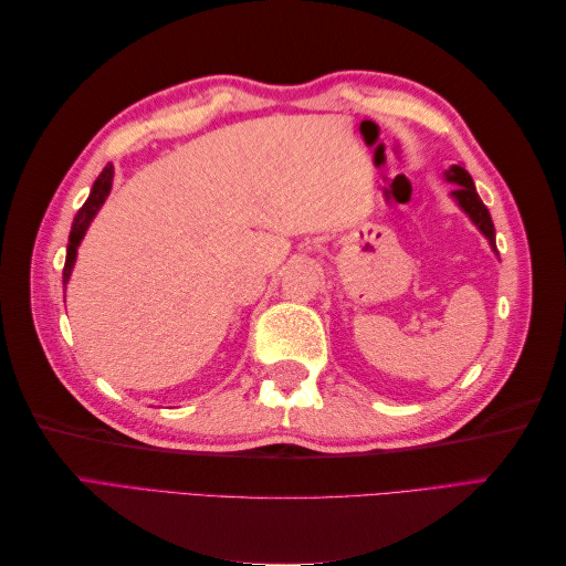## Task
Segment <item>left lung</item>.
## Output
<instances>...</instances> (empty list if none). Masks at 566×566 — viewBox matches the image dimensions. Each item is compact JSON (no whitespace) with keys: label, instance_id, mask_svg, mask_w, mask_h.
<instances>
[{"label":"left lung","instance_id":"1","mask_svg":"<svg viewBox=\"0 0 566 566\" xmlns=\"http://www.w3.org/2000/svg\"><path fill=\"white\" fill-rule=\"evenodd\" d=\"M443 179H447L449 184H455V188L451 191V200L458 205L462 212L470 217L472 224L479 231H482V235L489 241L491 250L499 254V250H495V229H493L491 214L486 210V205L482 202V198H479L474 181H472L468 169L460 167V165H451L447 172H443Z\"/></svg>","mask_w":566,"mask_h":566}]
</instances>
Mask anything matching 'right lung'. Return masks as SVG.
Wrapping results in <instances>:
<instances>
[{
  "mask_svg": "<svg viewBox=\"0 0 566 566\" xmlns=\"http://www.w3.org/2000/svg\"><path fill=\"white\" fill-rule=\"evenodd\" d=\"M113 188V165H106L104 172H101L92 186L90 191V198L84 200L82 208L77 210L75 219H73V227H71V235H67V250H65V266H63V285L71 281V273H73V266H75V260H77V248L82 243L84 233H87L90 224L94 221V217L98 214L101 205L106 202L108 193Z\"/></svg>",
  "mask_w": 566,
  "mask_h": 566,
  "instance_id": "right-lung-1",
  "label": "right lung"
}]
</instances>
